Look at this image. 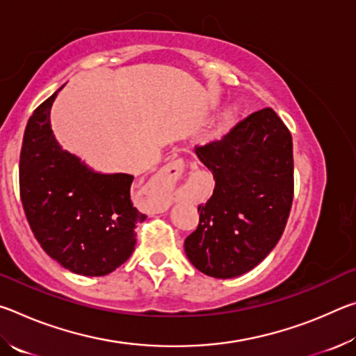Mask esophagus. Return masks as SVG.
I'll return each mask as SVG.
<instances>
[{"instance_id":"1","label":"esophagus","mask_w":356,"mask_h":356,"mask_svg":"<svg viewBox=\"0 0 356 356\" xmlns=\"http://www.w3.org/2000/svg\"><path fill=\"white\" fill-rule=\"evenodd\" d=\"M184 168V160H174L150 179L149 186L155 196L156 212H165L168 206H170V196L174 186L177 184V180L182 176Z\"/></svg>"}]
</instances>
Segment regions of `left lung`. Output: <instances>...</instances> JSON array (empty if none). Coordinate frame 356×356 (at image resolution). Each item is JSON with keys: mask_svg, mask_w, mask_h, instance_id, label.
<instances>
[{"mask_svg": "<svg viewBox=\"0 0 356 356\" xmlns=\"http://www.w3.org/2000/svg\"><path fill=\"white\" fill-rule=\"evenodd\" d=\"M196 154L215 188L197 207L200 225L185 238V254L204 275L236 278L261 264L284 232L293 200L291 131L264 108Z\"/></svg>", "mask_w": 356, "mask_h": 356, "instance_id": "obj_1", "label": "left lung"}]
</instances>
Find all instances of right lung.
<instances>
[{"label": "right lung", "instance_id": "1", "mask_svg": "<svg viewBox=\"0 0 356 356\" xmlns=\"http://www.w3.org/2000/svg\"><path fill=\"white\" fill-rule=\"evenodd\" d=\"M29 118L20 152V197L34 237L51 259L83 276H104L131 256L136 222L146 220L130 200L134 176L94 171L64 150L50 111L58 92Z\"/></svg>", "mask_w": 356, "mask_h": 356}]
</instances>
